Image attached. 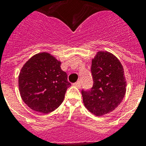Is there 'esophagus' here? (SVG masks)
Segmentation results:
<instances>
[{
    "mask_svg": "<svg viewBox=\"0 0 146 146\" xmlns=\"http://www.w3.org/2000/svg\"><path fill=\"white\" fill-rule=\"evenodd\" d=\"M73 86H75L76 87H77V88H79V89H80V87H81V83H80V81H78V82H75V83H73Z\"/></svg>",
    "mask_w": 146,
    "mask_h": 146,
    "instance_id": "obj_1",
    "label": "esophagus"
}]
</instances>
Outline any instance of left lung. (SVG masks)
Returning <instances> with one entry per match:
<instances>
[{
    "mask_svg": "<svg viewBox=\"0 0 146 146\" xmlns=\"http://www.w3.org/2000/svg\"><path fill=\"white\" fill-rule=\"evenodd\" d=\"M93 86L82 91L85 107L96 116L105 115L114 111L124 98L127 81L122 64L115 55L99 50L92 60Z\"/></svg>",
    "mask_w": 146,
    "mask_h": 146,
    "instance_id": "1",
    "label": "left lung"
}]
</instances>
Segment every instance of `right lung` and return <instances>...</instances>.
Masks as SVG:
<instances>
[{"label": "right lung", "instance_id": "obj_1", "mask_svg": "<svg viewBox=\"0 0 146 146\" xmlns=\"http://www.w3.org/2000/svg\"><path fill=\"white\" fill-rule=\"evenodd\" d=\"M60 64L50 54L41 52L33 55L23 66L18 78L19 94L32 110L48 113L61 104L71 84Z\"/></svg>", "mask_w": 146, "mask_h": 146}]
</instances>
